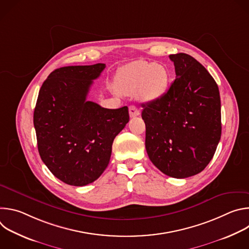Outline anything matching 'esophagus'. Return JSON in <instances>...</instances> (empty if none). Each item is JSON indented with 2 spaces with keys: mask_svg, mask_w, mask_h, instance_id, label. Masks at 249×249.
<instances>
[{
  "mask_svg": "<svg viewBox=\"0 0 249 249\" xmlns=\"http://www.w3.org/2000/svg\"><path fill=\"white\" fill-rule=\"evenodd\" d=\"M129 114H130L131 118H134V117L140 115V110H139V108L137 107V106L131 105L130 107H129Z\"/></svg>",
  "mask_w": 249,
  "mask_h": 249,
  "instance_id": "obj_1",
  "label": "esophagus"
}]
</instances>
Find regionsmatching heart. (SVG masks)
<instances>
[{
    "mask_svg": "<svg viewBox=\"0 0 249 249\" xmlns=\"http://www.w3.org/2000/svg\"><path fill=\"white\" fill-rule=\"evenodd\" d=\"M169 84L167 70L156 63L135 61L122 67L116 76V85L126 94L137 93L144 101L160 98Z\"/></svg>",
    "mask_w": 249,
    "mask_h": 249,
    "instance_id": "1",
    "label": "heart"
}]
</instances>
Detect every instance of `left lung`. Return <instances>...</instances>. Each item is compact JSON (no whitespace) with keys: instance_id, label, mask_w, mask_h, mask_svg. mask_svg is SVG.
<instances>
[{"instance_id":"left-lung-1","label":"left lung","mask_w":249,"mask_h":249,"mask_svg":"<svg viewBox=\"0 0 249 249\" xmlns=\"http://www.w3.org/2000/svg\"><path fill=\"white\" fill-rule=\"evenodd\" d=\"M176 79L159 99L143 104L146 150L164 174L186 178L201 172L221 139V98L215 80L185 53L169 55Z\"/></svg>"}]
</instances>
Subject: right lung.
<instances>
[{
  "label": "right lung",
  "mask_w": 249,
  "mask_h": 249,
  "mask_svg": "<svg viewBox=\"0 0 249 249\" xmlns=\"http://www.w3.org/2000/svg\"><path fill=\"white\" fill-rule=\"evenodd\" d=\"M105 64L56 69L44 81L33 124L40 158L58 179L73 186L96 180L107 167L114 138L129 121L128 107L103 108L87 96Z\"/></svg>",
  "instance_id": "obj_1"
}]
</instances>
